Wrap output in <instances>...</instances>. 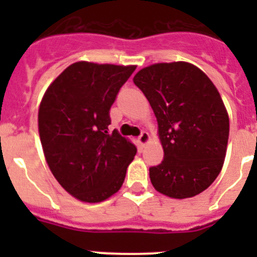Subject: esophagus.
Listing matches in <instances>:
<instances>
[{
  "label": "esophagus",
  "mask_w": 257,
  "mask_h": 257,
  "mask_svg": "<svg viewBox=\"0 0 257 257\" xmlns=\"http://www.w3.org/2000/svg\"><path fill=\"white\" fill-rule=\"evenodd\" d=\"M149 140H151V135H149V134L147 133V131L142 133V135H140L139 138H138V143H139V144L142 145V147H145V145L148 144Z\"/></svg>",
  "instance_id": "34e87169"
}]
</instances>
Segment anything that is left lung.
Returning a JSON list of instances; mask_svg holds the SVG:
<instances>
[{
	"instance_id": "8db88e82",
	"label": "left lung",
	"mask_w": 257,
	"mask_h": 257,
	"mask_svg": "<svg viewBox=\"0 0 257 257\" xmlns=\"http://www.w3.org/2000/svg\"><path fill=\"white\" fill-rule=\"evenodd\" d=\"M133 81L153 109L165 153L149 169L154 189L175 199L207 189L221 171L229 139L228 110L216 86L187 61L152 64Z\"/></svg>"
}]
</instances>
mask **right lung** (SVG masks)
I'll list each match as a JSON object with an SVG mask.
<instances>
[{
    "instance_id": "1",
    "label": "right lung",
    "mask_w": 257,
    "mask_h": 257,
    "mask_svg": "<svg viewBox=\"0 0 257 257\" xmlns=\"http://www.w3.org/2000/svg\"><path fill=\"white\" fill-rule=\"evenodd\" d=\"M136 65L77 61L56 77L38 108L45 160L58 183L81 202L99 203L121 189L136 147L108 131L109 109Z\"/></svg>"
}]
</instances>
